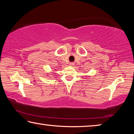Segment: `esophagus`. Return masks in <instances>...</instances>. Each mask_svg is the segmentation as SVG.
<instances>
[{
	"mask_svg": "<svg viewBox=\"0 0 134 134\" xmlns=\"http://www.w3.org/2000/svg\"><path fill=\"white\" fill-rule=\"evenodd\" d=\"M69 65H70V66H73V65H74V63H72V62H71V63H69Z\"/></svg>",
	"mask_w": 134,
	"mask_h": 134,
	"instance_id": "obj_1",
	"label": "esophagus"
}]
</instances>
